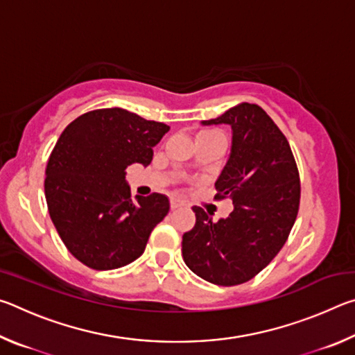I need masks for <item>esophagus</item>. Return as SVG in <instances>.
<instances>
[{
	"label": "esophagus",
	"mask_w": 355,
	"mask_h": 355,
	"mask_svg": "<svg viewBox=\"0 0 355 355\" xmlns=\"http://www.w3.org/2000/svg\"><path fill=\"white\" fill-rule=\"evenodd\" d=\"M180 207H183V202L182 200H178V199H172L171 200V208L172 209H177Z\"/></svg>",
	"instance_id": "1"
}]
</instances>
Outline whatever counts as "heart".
I'll use <instances>...</instances> for the list:
<instances>
[{
  "mask_svg": "<svg viewBox=\"0 0 355 355\" xmlns=\"http://www.w3.org/2000/svg\"><path fill=\"white\" fill-rule=\"evenodd\" d=\"M205 135H218V133H205Z\"/></svg>",
  "mask_w": 355,
  "mask_h": 355,
  "instance_id": "b5f03b06",
  "label": "heart"
}]
</instances>
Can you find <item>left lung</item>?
I'll return each instance as SVG.
<instances>
[{
	"instance_id": "left-lung-1",
	"label": "left lung",
	"mask_w": 355,
	"mask_h": 355,
	"mask_svg": "<svg viewBox=\"0 0 355 355\" xmlns=\"http://www.w3.org/2000/svg\"><path fill=\"white\" fill-rule=\"evenodd\" d=\"M233 130L232 153L216 182V200L232 199L228 218L194 207L196 225L182 241L183 260L209 284L235 286L263 271L286 243L297 218L300 178L290 144L266 111L239 103L203 125Z\"/></svg>"
}]
</instances>
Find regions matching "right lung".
<instances>
[{"label": "right lung", "mask_w": 355, "mask_h": 355, "mask_svg": "<svg viewBox=\"0 0 355 355\" xmlns=\"http://www.w3.org/2000/svg\"><path fill=\"white\" fill-rule=\"evenodd\" d=\"M169 127L122 107L83 114L69 123L48 158L45 197L62 243L95 271L122 268L142 255L150 233L169 213L153 192L131 199L125 169L148 166Z\"/></svg>", "instance_id": "add662e5"}]
</instances>
